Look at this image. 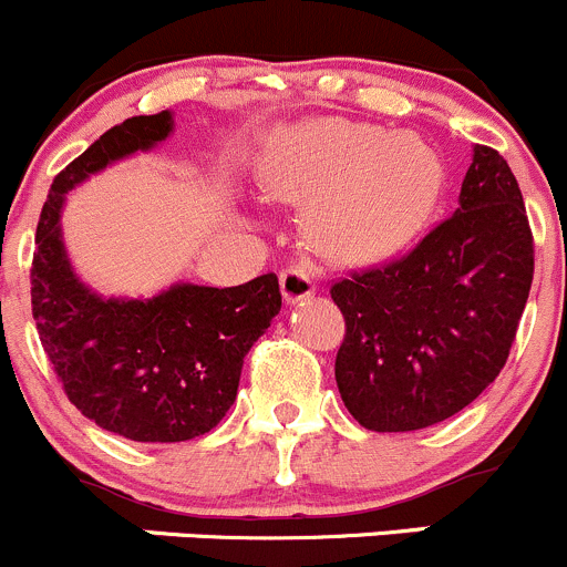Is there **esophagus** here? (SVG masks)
Returning <instances> with one entry per match:
<instances>
[{"label": "esophagus", "mask_w": 567, "mask_h": 567, "mask_svg": "<svg viewBox=\"0 0 567 567\" xmlns=\"http://www.w3.org/2000/svg\"><path fill=\"white\" fill-rule=\"evenodd\" d=\"M281 291H284V300L289 302V306L311 297L313 291H317V276H313L311 265H291L289 270H284Z\"/></svg>", "instance_id": "esophagus-1"}]
</instances>
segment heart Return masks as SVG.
Masks as SVG:
<instances>
[{
  "label": "heart",
  "instance_id": "heart-1",
  "mask_svg": "<svg viewBox=\"0 0 567 567\" xmlns=\"http://www.w3.org/2000/svg\"><path fill=\"white\" fill-rule=\"evenodd\" d=\"M444 184L439 154L416 134L369 123L319 121L278 143L261 189L278 200H313L308 234L336 256H374L422 228Z\"/></svg>",
  "mask_w": 567,
  "mask_h": 567
}]
</instances>
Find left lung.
<instances>
[{"label":"left lung","mask_w":567,"mask_h":567,"mask_svg":"<svg viewBox=\"0 0 567 567\" xmlns=\"http://www.w3.org/2000/svg\"><path fill=\"white\" fill-rule=\"evenodd\" d=\"M532 254L513 171L498 151L474 145L455 215L400 259L330 286L347 322L336 383L352 419L408 433L472 405L509 355Z\"/></svg>","instance_id":"8db88e82"}]
</instances>
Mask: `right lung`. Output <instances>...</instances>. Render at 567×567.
I'll list each match as a JSON object with an SVG mask.
<instances>
[{
    "label": "right lung",
    "instance_id": "1",
    "mask_svg": "<svg viewBox=\"0 0 567 567\" xmlns=\"http://www.w3.org/2000/svg\"><path fill=\"white\" fill-rule=\"evenodd\" d=\"M173 134V112L112 126L76 156L43 204L32 259V317L65 394L101 430L143 444L198 439L237 400L245 355L281 311L278 278L171 284L154 297H104L76 276L63 243L65 195Z\"/></svg>",
    "mask_w": 567,
    "mask_h": 567
}]
</instances>
